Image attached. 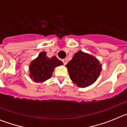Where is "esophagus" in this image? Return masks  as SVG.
Masks as SVG:
<instances>
[{"mask_svg": "<svg viewBox=\"0 0 127 127\" xmlns=\"http://www.w3.org/2000/svg\"><path fill=\"white\" fill-rule=\"evenodd\" d=\"M62 62H63V63H64V64L66 65L68 61H67V58H64V59H62Z\"/></svg>", "mask_w": 127, "mask_h": 127, "instance_id": "obj_1", "label": "esophagus"}]
</instances>
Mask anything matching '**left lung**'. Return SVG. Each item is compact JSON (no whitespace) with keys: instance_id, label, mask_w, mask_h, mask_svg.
<instances>
[{"instance_id":"obj_1","label":"left lung","mask_w":127,"mask_h":127,"mask_svg":"<svg viewBox=\"0 0 127 127\" xmlns=\"http://www.w3.org/2000/svg\"><path fill=\"white\" fill-rule=\"evenodd\" d=\"M66 67L71 80L81 88L94 83L102 70L97 58L81 51L74 54Z\"/></svg>"}]
</instances>
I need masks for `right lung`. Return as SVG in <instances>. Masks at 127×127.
Returning a JSON list of instances; mask_svg holds the SVG:
<instances>
[{
  "instance_id": "1",
  "label": "right lung",
  "mask_w": 127,
  "mask_h": 127,
  "mask_svg": "<svg viewBox=\"0 0 127 127\" xmlns=\"http://www.w3.org/2000/svg\"><path fill=\"white\" fill-rule=\"evenodd\" d=\"M63 64L56 57L48 58L46 53L41 52L30 65V77L35 82H44L50 79L56 66Z\"/></svg>"
}]
</instances>
